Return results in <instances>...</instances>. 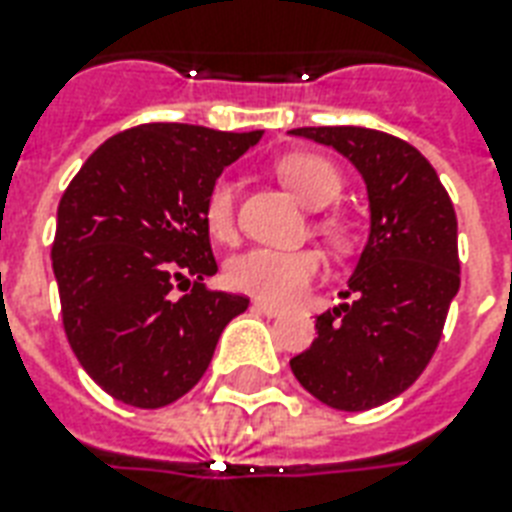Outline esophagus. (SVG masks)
Segmentation results:
<instances>
[{
	"label": "esophagus",
	"mask_w": 512,
	"mask_h": 512,
	"mask_svg": "<svg viewBox=\"0 0 512 512\" xmlns=\"http://www.w3.org/2000/svg\"><path fill=\"white\" fill-rule=\"evenodd\" d=\"M252 308H255L257 313H263V316H281V308L279 305H273V303H265V300H255V303H252Z\"/></svg>",
	"instance_id": "esophagus-1"
}]
</instances>
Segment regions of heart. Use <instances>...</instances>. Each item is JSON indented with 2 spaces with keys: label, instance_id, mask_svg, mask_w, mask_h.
<instances>
[{
  "label": "heart",
  "instance_id": "1",
  "mask_svg": "<svg viewBox=\"0 0 512 512\" xmlns=\"http://www.w3.org/2000/svg\"><path fill=\"white\" fill-rule=\"evenodd\" d=\"M279 175L287 188L308 209H324L340 196L342 180L327 159L313 154H289L279 162ZM204 223L217 241L236 236V185L228 177L215 180L204 201ZM332 236H340V223H324ZM324 271V257L313 249L279 252V249H247L225 265L228 287L247 292L268 303H295Z\"/></svg>",
  "mask_w": 512,
  "mask_h": 512
}]
</instances>
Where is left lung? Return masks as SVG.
<instances>
[{"instance_id": "obj_1", "label": "left lung", "mask_w": 512, "mask_h": 512, "mask_svg": "<svg viewBox=\"0 0 512 512\" xmlns=\"http://www.w3.org/2000/svg\"><path fill=\"white\" fill-rule=\"evenodd\" d=\"M364 177L369 239L348 279L350 303L316 319L319 337L289 366L321 404L366 412L401 396L433 358L460 292L457 215L430 162L366 127H297Z\"/></svg>"}]
</instances>
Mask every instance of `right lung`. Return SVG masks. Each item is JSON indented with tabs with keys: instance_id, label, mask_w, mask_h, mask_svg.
Wrapping results in <instances>:
<instances>
[{
	"instance_id": "right-lung-1",
	"label": "right lung",
	"mask_w": 512,
	"mask_h": 512,
	"mask_svg": "<svg viewBox=\"0 0 512 512\" xmlns=\"http://www.w3.org/2000/svg\"><path fill=\"white\" fill-rule=\"evenodd\" d=\"M263 130L143 124L108 138L58 204L52 271L84 372L122 404L159 409L201 380L249 300L204 287L217 263L204 201ZM194 281L183 298L171 295Z\"/></svg>"
}]
</instances>
